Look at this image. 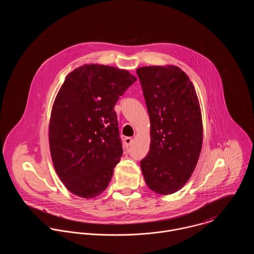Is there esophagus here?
Returning <instances> with one entry per match:
<instances>
[{
    "label": "esophagus",
    "mask_w": 254,
    "mask_h": 254,
    "mask_svg": "<svg viewBox=\"0 0 254 254\" xmlns=\"http://www.w3.org/2000/svg\"><path fill=\"white\" fill-rule=\"evenodd\" d=\"M124 143H125V145L128 147V146H130V145H132L133 139H132L131 137H127V138L124 139Z\"/></svg>",
    "instance_id": "1"
}]
</instances>
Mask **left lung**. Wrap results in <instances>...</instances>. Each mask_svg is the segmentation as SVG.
I'll use <instances>...</instances> for the list:
<instances>
[{
	"label": "left lung",
	"mask_w": 254,
	"mask_h": 254,
	"mask_svg": "<svg viewBox=\"0 0 254 254\" xmlns=\"http://www.w3.org/2000/svg\"><path fill=\"white\" fill-rule=\"evenodd\" d=\"M150 121V145L141 161L147 187L167 195L190 178L201 151L203 127L195 89L175 65L137 69Z\"/></svg>",
	"instance_id": "obj_1"
}]
</instances>
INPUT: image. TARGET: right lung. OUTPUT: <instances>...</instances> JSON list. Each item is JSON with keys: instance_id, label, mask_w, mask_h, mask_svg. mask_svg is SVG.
Masks as SVG:
<instances>
[{"instance_id": "right-lung-1", "label": "right lung", "mask_w": 254, "mask_h": 254, "mask_svg": "<svg viewBox=\"0 0 254 254\" xmlns=\"http://www.w3.org/2000/svg\"><path fill=\"white\" fill-rule=\"evenodd\" d=\"M137 78L84 64L69 73L52 108L49 144L55 170L73 194L93 198L109 186L123 153L114 106Z\"/></svg>"}]
</instances>
